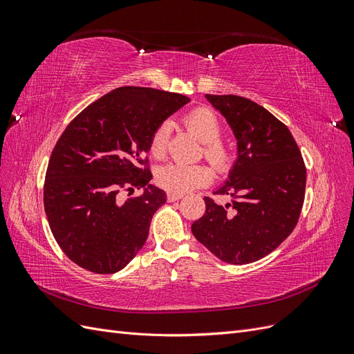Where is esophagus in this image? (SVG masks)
I'll list each match as a JSON object with an SVG mask.
<instances>
[{"instance_id": "esophagus-1", "label": "esophagus", "mask_w": 354, "mask_h": 354, "mask_svg": "<svg viewBox=\"0 0 354 354\" xmlns=\"http://www.w3.org/2000/svg\"><path fill=\"white\" fill-rule=\"evenodd\" d=\"M181 198H183V195H180V194H168V196H167V199L169 202H176V201H178Z\"/></svg>"}]
</instances>
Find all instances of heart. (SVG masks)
<instances>
[{
    "label": "heart",
    "mask_w": 354,
    "mask_h": 354,
    "mask_svg": "<svg viewBox=\"0 0 354 354\" xmlns=\"http://www.w3.org/2000/svg\"><path fill=\"white\" fill-rule=\"evenodd\" d=\"M187 130L203 143V155L217 169H226L230 164L229 149L220 142L223 133L221 122L217 115L207 108H199L187 113L183 120ZM169 138V125L160 124L153 131L149 143V152L156 159L164 158ZM211 180V171L205 165L167 164L160 167L156 173L158 185L171 192L183 195L207 185Z\"/></svg>",
    "instance_id": "heart-1"
}]
</instances>
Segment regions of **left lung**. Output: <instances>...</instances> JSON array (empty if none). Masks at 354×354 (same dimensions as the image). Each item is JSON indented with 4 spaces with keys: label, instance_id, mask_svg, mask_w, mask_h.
Masks as SVG:
<instances>
[{
    "label": "left lung",
    "instance_id": "8db88e82",
    "mask_svg": "<svg viewBox=\"0 0 354 354\" xmlns=\"http://www.w3.org/2000/svg\"><path fill=\"white\" fill-rule=\"evenodd\" d=\"M232 128L238 145L226 183L192 224L194 236L229 264H248L274 251L297 226L304 202L306 167L291 131L255 102L239 95L205 94Z\"/></svg>",
    "mask_w": 354,
    "mask_h": 354
}]
</instances>
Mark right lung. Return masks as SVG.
<instances>
[{
  "instance_id": "right-lung-1",
  "label": "right lung",
  "mask_w": 354,
  "mask_h": 354,
  "mask_svg": "<svg viewBox=\"0 0 354 354\" xmlns=\"http://www.w3.org/2000/svg\"><path fill=\"white\" fill-rule=\"evenodd\" d=\"M190 99L146 87H120L66 127L48 160L44 208L53 236L85 270L116 273L143 248L151 220L167 202L149 185L146 153L156 128ZM144 187L122 201L119 192Z\"/></svg>"
}]
</instances>
